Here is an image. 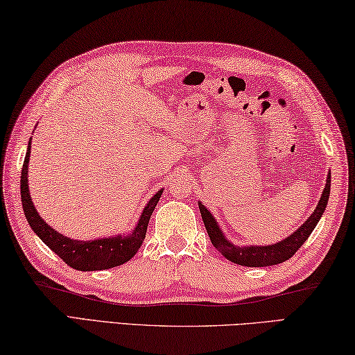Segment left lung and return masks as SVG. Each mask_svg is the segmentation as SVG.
<instances>
[{
    "label": "left lung",
    "instance_id": "obj_1",
    "mask_svg": "<svg viewBox=\"0 0 355 355\" xmlns=\"http://www.w3.org/2000/svg\"><path fill=\"white\" fill-rule=\"evenodd\" d=\"M329 193H331V173L327 174V182L324 190H322L318 206H316L315 212L309 216V220L296 232L291 234L290 237L268 246H235L225 237L218 223L215 221L212 214L204 207L202 202H200V212L210 241H212V245L229 262H234L241 266H271L282 263L290 257H293L295 252L304 245V241L309 239V235L312 234L315 226L318 225L321 215L324 214L329 201Z\"/></svg>",
    "mask_w": 355,
    "mask_h": 355
}]
</instances>
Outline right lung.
I'll return each mask as SVG.
<instances>
[{"instance_id":"1","label":"right lung","mask_w":355,"mask_h":355,"mask_svg":"<svg viewBox=\"0 0 355 355\" xmlns=\"http://www.w3.org/2000/svg\"><path fill=\"white\" fill-rule=\"evenodd\" d=\"M31 145V141H29ZM31 157V146H28L26 157L23 162L21 168V202L23 212L29 226L33 231L39 235V239L45 243L49 250L64 260V262L78 271H98V270H109L114 266H120L129 262L139 251L143 240H145L148 223L157 206L162 191L159 190L151 201L146 204L140 215V220L134 227V231L128 234L126 237L116 235V237L109 239H96V240H73L65 235L59 234L55 229L49 227L48 223L43 221L42 216L34 207V202L31 200L29 187H28V164Z\"/></svg>"}]
</instances>
